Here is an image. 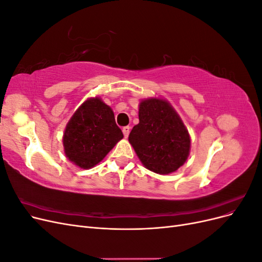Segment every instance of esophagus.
<instances>
[{
	"mask_svg": "<svg viewBox=\"0 0 262 262\" xmlns=\"http://www.w3.org/2000/svg\"><path fill=\"white\" fill-rule=\"evenodd\" d=\"M130 126H124V128L122 129V132H123V136L124 138H128L129 137V133H130Z\"/></svg>",
	"mask_w": 262,
	"mask_h": 262,
	"instance_id": "34e87169",
	"label": "esophagus"
}]
</instances>
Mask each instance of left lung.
I'll list each match as a JSON object with an SVG mask.
<instances>
[{"instance_id": "8db88e82", "label": "left lung", "mask_w": 262, "mask_h": 262, "mask_svg": "<svg viewBox=\"0 0 262 262\" xmlns=\"http://www.w3.org/2000/svg\"><path fill=\"white\" fill-rule=\"evenodd\" d=\"M140 122L133 126L129 142L148 170L168 175L185 164L190 152V136L167 100L143 99L139 105Z\"/></svg>"}]
</instances>
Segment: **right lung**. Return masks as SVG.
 <instances>
[{
	"mask_svg": "<svg viewBox=\"0 0 262 262\" xmlns=\"http://www.w3.org/2000/svg\"><path fill=\"white\" fill-rule=\"evenodd\" d=\"M122 138L113 109L95 97L85 100L71 117L63 134V146L71 162L90 169L104 160Z\"/></svg>",
	"mask_w": 262,
	"mask_h": 262,
	"instance_id": "add662e5",
	"label": "right lung"
}]
</instances>
